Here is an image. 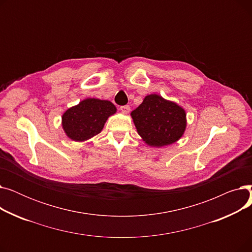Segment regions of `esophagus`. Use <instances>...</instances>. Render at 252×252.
I'll return each mask as SVG.
<instances>
[{"mask_svg": "<svg viewBox=\"0 0 252 252\" xmlns=\"http://www.w3.org/2000/svg\"><path fill=\"white\" fill-rule=\"evenodd\" d=\"M121 111L123 112V113H128L129 112V110H130V107L128 105H124V106H121Z\"/></svg>", "mask_w": 252, "mask_h": 252, "instance_id": "esophagus-1", "label": "esophagus"}]
</instances>
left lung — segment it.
<instances>
[{"label":"left lung","instance_id":"obj_1","mask_svg":"<svg viewBox=\"0 0 252 252\" xmlns=\"http://www.w3.org/2000/svg\"><path fill=\"white\" fill-rule=\"evenodd\" d=\"M130 115L139 135L152 147H162L177 142L186 128L185 110L156 94L145 97Z\"/></svg>","mask_w":252,"mask_h":252}]
</instances>
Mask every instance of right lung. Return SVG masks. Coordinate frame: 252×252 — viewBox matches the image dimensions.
Instances as JSON below:
<instances>
[{"label": "right lung", "instance_id": "obj_1", "mask_svg": "<svg viewBox=\"0 0 252 252\" xmlns=\"http://www.w3.org/2000/svg\"><path fill=\"white\" fill-rule=\"evenodd\" d=\"M115 112V106L110 101L86 99L64 112L62 126L71 140L83 142L98 135L107 118Z\"/></svg>", "mask_w": 252, "mask_h": 252}]
</instances>
